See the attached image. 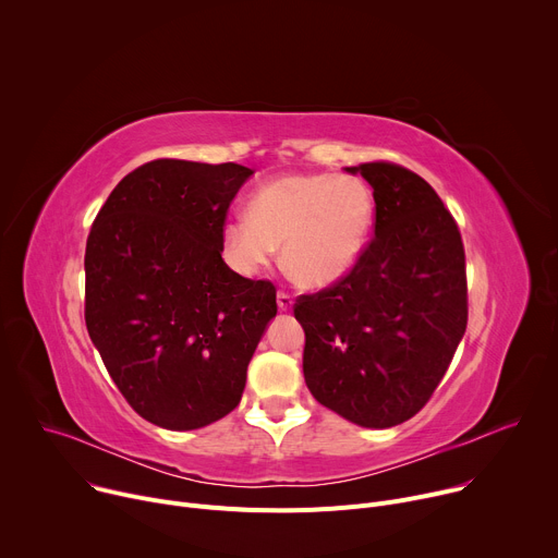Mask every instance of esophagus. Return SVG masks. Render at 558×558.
<instances>
[{"label": "esophagus", "mask_w": 558, "mask_h": 558, "mask_svg": "<svg viewBox=\"0 0 558 558\" xmlns=\"http://www.w3.org/2000/svg\"><path fill=\"white\" fill-rule=\"evenodd\" d=\"M293 306V298L287 291H278V308L289 311Z\"/></svg>", "instance_id": "1"}]
</instances>
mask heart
Returning a JSON list of instances; mask_svg holds the SVG:
<instances>
[{"mask_svg":"<svg viewBox=\"0 0 558 558\" xmlns=\"http://www.w3.org/2000/svg\"><path fill=\"white\" fill-rule=\"evenodd\" d=\"M247 214L222 229L225 258L238 274H258L282 245V265L295 282L325 287L360 258L373 220V192L349 174H287L260 185Z\"/></svg>","mask_w":558,"mask_h":558,"instance_id":"1","label":"heart"}]
</instances>
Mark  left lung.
Returning a JSON list of instances; mask_svg holds the SVG:
<instances>
[{
  "label": "left lung",
  "mask_w": 558,
  "mask_h": 558,
  "mask_svg": "<svg viewBox=\"0 0 558 558\" xmlns=\"http://www.w3.org/2000/svg\"><path fill=\"white\" fill-rule=\"evenodd\" d=\"M375 235L331 287L295 298L304 381L323 407L366 428L417 415L468 325L465 254L437 192L390 161L360 163Z\"/></svg>",
  "instance_id": "8db88e82"
}]
</instances>
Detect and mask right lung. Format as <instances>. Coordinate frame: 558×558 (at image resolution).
<instances>
[{
  "mask_svg": "<svg viewBox=\"0 0 558 558\" xmlns=\"http://www.w3.org/2000/svg\"><path fill=\"white\" fill-rule=\"evenodd\" d=\"M254 170L156 158L99 209L86 243V327L125 402L168 430L241 402L276 287L231 271L222 229Z\"/></svg>",
  "mask_w": 558,
  "mask_h": 558,
  "instance_id": "add662e5",
  "label": "right lung"
}]
</instances>
